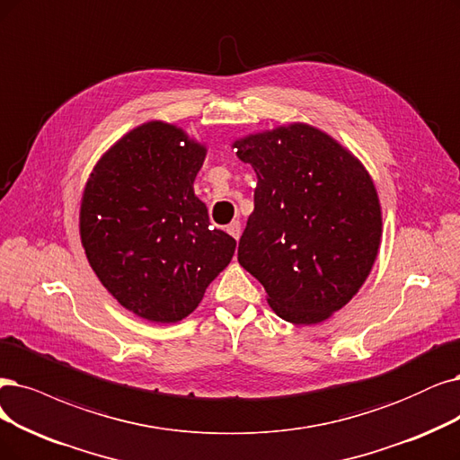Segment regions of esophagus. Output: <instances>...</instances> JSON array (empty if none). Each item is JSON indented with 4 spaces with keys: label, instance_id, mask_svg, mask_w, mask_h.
<instances>
[{
    "label": "esophagus",
    "instance_id": "obj_1",
    "mask_svg": "<svg viewBox=\"0 0 460 460\" xmlns=\"http://www.w3.org/2000/svg\"><path fill=\"white\" fill-rule=\"evenodd\" d=\"M227 233L233 236L234 241H239L241 239V221H231V224L227 226Z\"/></svg>",
    "mask_w": 460,
    "mask_h": 460
}]
</instances>
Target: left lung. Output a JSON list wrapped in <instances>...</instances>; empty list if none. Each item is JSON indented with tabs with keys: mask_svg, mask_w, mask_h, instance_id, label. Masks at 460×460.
Returning <instances> with one entry per match:
<instances>
[{
	"mask_svg": "<svg viewBox=\"0 0 460 460\" xmlns=\"http://www.w3.org/2000/svg\"><path fill=\"white\" fill-rule=\"evenodd\" d=\"M258 176L239 263L292 324H316L356 296L377 258L383 217L371 176L350 151L294 123L233 144Z\"/></svg>",
	"mask_w": 460,
	"mask_h": 460,
	"instance_id": "1",
	"label": "left lung"
}]
</instances>
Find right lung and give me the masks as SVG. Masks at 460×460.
Returning <instances> with one entry per match:
<instances>
[{
	"instance_id": "1",
	"label": "right lung",
	"mask_w": 460,
	"mask_h": 460,
	"mask_svg": "<svg viewBox=\"0 0 460 460\" xmlns=\"http://www.w3.org/2000/svg\"><path fill=\"white\" fill-rule=\"evenodd\" d=\"M207 147L163 121L111 146L84 185L81 244L106 290L136 316L170 324L191 314L236 241L214 229L193 191Z\"/></svg>"
}]
</instances>
